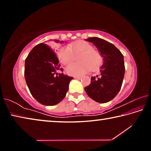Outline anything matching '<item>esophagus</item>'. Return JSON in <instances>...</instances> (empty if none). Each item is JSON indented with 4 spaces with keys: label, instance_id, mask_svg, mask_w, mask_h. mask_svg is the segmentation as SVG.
<instances>
[{
    "label": "esophagus",
    "instance_id": "esophagus-1",
    "mask_svg": "<svg viewBox=\"0 0 151 151\" xmlns=\"http://www.w3.org/2000/svg\"><path fill=\"white\" fill-rule=\"evenodd\" d=\"M83 76H74V78H76V79H81Z\"/></svg>",
    "mask_w": 151,
    "mask_h": 151
}]
</instances>
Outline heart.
Segmentation results:
<instances>
[{"mask_svg": "<svg viewBox=\"0 0 151 151\" xmlns=\"http://www.w3.org/2000/svg\"><path fill=\"white\" fill-rule=\"evenodd\" d=\"M78 56V63L70 65L66 68V73L70 75H80L86 73L90 68L96 70L102 63V57L99 51L93 49L90 43L84 40L61 47L58 52V58L63 65L72 63Z\"/></svg>", "mask_w": 151, "mask_h": 151, "instance_id": "b5f03b06", "label": "heart"}]
</instances>
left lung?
<instances>
[{
    "label": "left lung",
    "mask_w": 151,
    "mask_h": 151,
    "mask_svg": "<svg viewBox=\"0 0 151 151\" xmlns=\"http://www.w3.org/2000/svg\"><path fill=\"white\" fill-rule=\"evenodd\" d=\"M86 41L93 42L103 58L100 75L92 76L91 83L85 91L89 97L100 103L111 101L121 90L125 68L124 57L118 48L106 40L90 37Z\"/></svg>",
    "instance_id": "8db88e82"
}]
</instances>
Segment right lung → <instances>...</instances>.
Wrapping results in <instances>:
<instances>
[{"instance_id":"add662e5","label":"right lung","mask_w":151,"mask_h":151,"mask_svg":"<svg viewBox=\"0 0 151 151\" xmlns=\"http://www.w3.org/2000/svg\"><path fill=\"white\" fill-rule=\"evenodd\" d=\"M55 41L63 42L58 40ZM58 63L53 50L42 43L35 46L25 60L27 85L32 96L43 105L53 106L59 103L65 97L73 78L56 72L60 68Z\"/></svg>"}]
</instances>
